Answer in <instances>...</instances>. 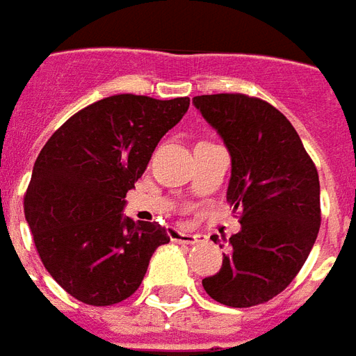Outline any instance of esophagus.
I'll return each instance as SVG.
<instances>
[{
    "label": "esophagus",
    "instance_id": "34e87169",
    "mask_svg": "<svg viewBox=\"0 0 356 356\" xmlns=\"http://www.w3.org/2000/svg\"><path fill=\"white\" fill-rule=\"evenodd\" d=\"M168 236L172 241L182 243V245H197L201 241H205V236H201V234H188V232L178 230V228H170Z\"/></svg>",
    "mask_w": 356,
    "mask_h": 356
}]
</instances>
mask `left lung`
Wrapping results in <instances>:
<instances>
[{
	"mask_svg": "<svg viewBox=\"0 0 356 356\" xmlns=\"http://www.w3.org/2000/svg\"><path fill=\"white\" fill-rule=\"evenodd\" d=\"M193 105L230 151L226 199L241 214L222 268L203 280V287L214 301L236 309L266 303L291 284L318 236L316 166L270 103L214 93L193 97ZM211 239L220 243L218 236Z\"/></svg>",
	"mask_w": 356,
	"mask_h": 356,
	"instance_id": "left-lung-1",
	"label": "left lung"
}]
</instances>
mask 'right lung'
Segmentation results:
<instances>
[{
  "mask_svg": "<svg viewBox=\"0 0 356 356\" xmlns=\"http://www.w3.org/2000/svg\"><path fill=\"white\" fill-rule=\"evenodd\" d=\"M188 107L190 97L111 95L72 115L40 151L24 216L45 270L78 301L107 307L128 299L151 254L170 241L161 224L134 222L122 209Z\"/></svg>",
  "mask_w": 356,
  "mask_h": 356,
  "instance_id": "obj_1",
  "label": "right lung"
}]
</instances>
